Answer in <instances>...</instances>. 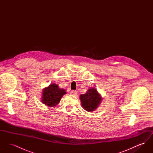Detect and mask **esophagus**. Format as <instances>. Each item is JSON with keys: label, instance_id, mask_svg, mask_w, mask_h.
<instances>
[{"label": "esophagus", "instance_id": "obj_1", "mask_svg": "<svg viewBox=\"0 0 153 153\" xmlns=\"http://www.w3.org/2000/svg\"><path fill=\"white\" fill-rule=\"evenodd\" d=\"M71 94L73 96H76L77 95V91H72L71 92Z\"/></svg>", "mask_w": 153, "mask_h": 153}]
</instances>
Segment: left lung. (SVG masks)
Here are the masks:
<instances>
[{
  "mask_svg": "<svg viewBox=\"0 0 153 153\" xmlns=\"http://www.w3.org/2000/svg\"><path fill=\"white\" fill-rule=\"evenodd\" d=\"M82 107L88 112L94 111L97 108L102 102L101 95L94 88H90L85 94L80 96Z\"/></svg>",
  "mask_w": 153,
  "mask_h": 153,
  "instance_id": "obj_1",
  "label": "left lung"
}]
</instances>
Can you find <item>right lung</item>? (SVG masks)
Instances as JSON below:
<instances>
[{
    "label": "right lung",
    "instance_id": "add662e5",
    "mask_svg": "<svg viewBox=\"0 0 153 153\" xmlns=\"http://www.w3.org/2000/svg\"><path fill=\"white\" fill-rule=\"evenodd\" d=\"M66 94L65 91L58 87V85L51 84L43 90L42 102L49 107H54L58 104L61 97Z\"/></svg>",
    "mask_w": 153,
    "mask_h": 153
}]
</instances>
